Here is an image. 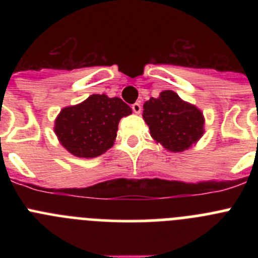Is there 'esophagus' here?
<instances>
[{"mask_svg": "<svg viewBox=\"0 0 258 258\" xmlns=\"http://www.w3.org/2000/svg\"><path fill=\"white\" fill-rule=\"evenodd\" d=\"M132 109H133V112L141 113V111H142V106H141V103H134L132 104Z\"/></svg>", "mask_w": 258, "mask_h": 258, "instance_id": "obj_1", "label": "esophagus"}]
</instances>
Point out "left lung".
<instances>
[{
  "label": "left lung",
  "mask_w": 258,
  "mask_h": 258,
  "mask_svg": "<svg viewBox=\"0 0 258 258\" xmlns=\"http://www.w3.org/2000/svg\"><path fill=\"white\" fill-rule=\"evenodd\" d=\"M143 118L152 138L173 152L184 151L204 133L200 109L182 101L172 90L161 92L159 98H150L143 104Z\"/></svg>",
  "instance_id": "obj_1"
}]
</instances>
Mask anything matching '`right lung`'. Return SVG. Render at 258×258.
<instances>
[{"label":"right lung","instance_id":"1","mask_svg":"<svg viewBox=\"0 0 258 258\" xmlns=\"http://www.w3.org/2000/svg\"><path fill=\"white\" fill-rule=\"evenodd\" d=\"M131 113L120 98L93 94L83 103L61 109L54 132L72 155L95 157L112 147L120 118Z\"/></svg>","mask_w":258,"mask_h":258}]
</instances>
